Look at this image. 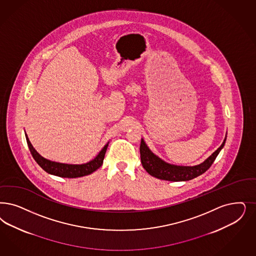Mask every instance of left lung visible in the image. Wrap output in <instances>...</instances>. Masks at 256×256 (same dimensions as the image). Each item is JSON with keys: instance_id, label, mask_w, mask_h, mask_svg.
<instances>
[{"instance_id": "left-lung-1", "label": "left lung", "mask_w": 256, "mask_h": 256, "mask_svg": "<svg viewBox=\"0 0 256 256\" xmlns=\"http://www.w3.org/2000/svg\"><path fill=\"white\" fill-rule=\"evenodd\" d=\"M227 135L224 139L220 146L216 150L210 157L202 162L200 164L193 166H176L172 164H168L164 160L160 159L156 154H154L144 139H142L140 146V154L142 168L152 176H155L160 180H164L169 182H186L193 180L194 178L203 174L207 171L216 156L220 154V150L223 148Z\"/></svg>"}]
</instances>
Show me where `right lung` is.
Masks as SVG:
<instances>
[{
	"mask_svg": "<svg viewBox=\"0 0 256 256\" xmlns=\"http://www.w3.org/2000/svg\"><path fill=\"white\" fill-rule=\"evenodd\" d=\"M26 138L28 148H29V150H30L33 158L40 168H42L47 173L54 175V176L70 178H80V176H87V175L94 173V171H96L97 169L100 168L103 164L106 148H108V142H106L105 146L97 154V156L94 159L90 160L86 164H62V162H58L45 159L44 157H42L33 148L32 144L30 142L29 139H28L26 133Z\"/></svg>",
	"mask_w": 256,
	"mask_h": 256,
	"instance_id": "right-lung-1",
	"label": "right lung"
}]
</instances>
